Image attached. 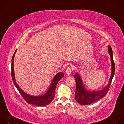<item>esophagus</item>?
Returning <instances> with one entry per match:
<instances>
[{
  "label": "esophagus",
  "instance_id": "esophagus-1",
  "mask_svg": "<svg viewBox=\"0 0 124 124\" xmlns=\"http://www.w3.org/2000/svg\"><path fill=\"white\" fill-rule=\"evenodd\" d=\"M72 70H73V68L71 66L68 67L66 70V74L67 75H70V74H71Z\"/></svg>",
  "mask_w": 124,
  "mask_h": 124
}]
</instances>
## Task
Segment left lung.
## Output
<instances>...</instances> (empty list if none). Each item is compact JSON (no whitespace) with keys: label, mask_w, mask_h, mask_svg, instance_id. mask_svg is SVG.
I'll use <instances>...</instances> for the list:
<instances>
[{"label":"left lung","mask_w":124,"mask_h":124,"mask_svg":"<svg viewBox=\"0 0 124 124\" xmlns=\"http://www.w3.org/2000/svg\"><path fill=\"white\" fill-rule=\"evenodd\" d=\"M108 52L110 56L111 62V74L110 78L109 83L103 89L99 91H87L85 89L82 82L81 78L78 73H76L74 77L76 81V87L75 93V100L81 105H89L103 98L107 93L111 82L114 76L115 72V64L113 58V52L110 46L108 45Z\"/></svg>","instance_id":"obj_1"}]
</instances>
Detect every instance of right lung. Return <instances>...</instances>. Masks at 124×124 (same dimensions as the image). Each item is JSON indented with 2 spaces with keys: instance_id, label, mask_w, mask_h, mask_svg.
I'll use <instances>...</instances> for the list:
<instances>
[{
  "instance_id": "1",
  "label": "right lung",
  "mask_w": 124,
  "mask_h": 124,
  "mask_svg": "<svg viewBox=\"0 0 124 124\" xmlns=\"http://www.w3.org/2000/svg\"><path fill=\"white\" fill-rule=\"evenodd\" d=\"M16 52L17 50L13 54L11 64V76L14 84V85L17 88L18 90L19 91L23 98L28 103L39 106H44L49 104L52 102L54 97L55 90H56V88L58 82L64 76V74L62 72H59L54 76L49 89L45 94L42 95L37 96V97H34V96L30 95L27 94L20 88V87L18 86L16 82L14 70V57Z\"/></svg>"
}]
</instances>
